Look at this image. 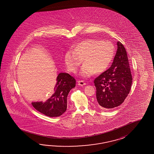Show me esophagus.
<instances>
[{"label":"esophagus","instance_id":"1","mask_svg":"<svg viewBox=\"0 0 154 154\" xmlns=\"http://www.w3.org/2000/svg\"><path fill=\"white\" fill-rule=\"evenodd\" d=\"M86 83L84 82V81H78V85L79 86H84V85H86Z\"/></svg>","mask_w":154,"mask_h":154}]
</instances>
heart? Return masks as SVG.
Instances as JSON below:
<instances>
[{
	"label": "heart",
	"mask_w": 154,
	"mask_h": 154,
	"mask_svg": "<svg viewBox=\"0 0 154 154\" xmlns=\"http://www.w3.org/2000/svg\"><path fill=\"white\" fill-rule=\"evenodd\" d=\"M115 55V47L111 42L96 39H88L76 43L73 50L66 52L65 65L70 72H77L82 63L80 75L88 78L95 73H100L111 63Z\"/></svg>",
	"instance_id": "b5f03b06"
}]
</instances>
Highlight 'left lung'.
<instances>
[{
  "label": "left lung",
  "instance_id": "8db88e82",
  "mask_svg": "<svg viewBox=\"0 0 154 154\" xmlns=\"http://www.w3.org/2000/svg\"><path fill=\"white\" fill-rule=\"evenodd\" d=\"M117 50L111 67L94 81L98 106L108 109L121 104L129 93L132 75L126 50L117 42Z\"/></svg>",
  "mask_w": 154,
  "mask_h": 154
}]
</instances>
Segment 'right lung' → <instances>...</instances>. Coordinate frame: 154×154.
Wrapping results in <instances>:
<instances>
[{"mask_svg":"<svg viewBox=\"0 0 154 154\" xmlns=\"http://www.w3.org/2000/svg\"><path fill=\"white\" fill-rule=\"evenodd\" d=\"M55 90L46 102H33V107L47 116L58 117L62 115L67 108V96L70 90L75 86V79L68 73H60L57 77Z\"/></svg>","mask_w":154,"mask_h":154,"instance_id":"add662e5","label":"right lung"}]
</instances>
